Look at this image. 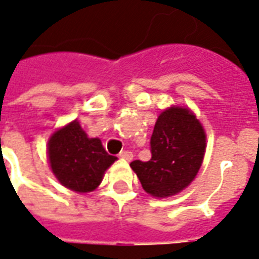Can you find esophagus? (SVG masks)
Wrapping results in <instances>:
<instances>
[{
  "label": "esophagus",
  "mask_w": 259,
  "mask_h": 259,
  "mask_svg": "<svg viewBox=\"0 0 259 259\" xmlns=\"http://www.w3.org/2000/svg\"><path fill=\"white\" fill-rule=\"evenodd\" d=\"M120 157L124 158V160H127V161H131L132 158H134V154H132V152H130V150H124V152L120 153Z\"/></svg>",
  "instance_id": "1"
}]
</instances>
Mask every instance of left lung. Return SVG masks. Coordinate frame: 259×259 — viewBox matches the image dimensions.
Wrapping results in <instances>:
<instances>
[{"label": "left lung", "instance_id": "8db88e82", "mask_svg": "<svg viewBox=\"0 0 259 259\" xmlns=\"http://www.w3.org/2000/svg\"><path fill=\"white\" fill-rule=\"evenodd\" d=\"M152 158L135 160L131 168L153 197H169L189 186L199 172L205 153L201 122L186 107L172 106L158 116L152 138Z\"/></svg>", "mask_w": 259, "mask_h": 259}]
</instances>
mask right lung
<instances>
[{"instance_id":"obj_1","label":"right lung","mask_w":259,"mask_h":259,"mask_svg":"<svg viewBox=\"0 0 259 259\" xmlns=\"http://www.w3.org/2000/svg\"><path fill=\"white\" fill-rule=\"evenodd\" d=\"M52 172L60 184L78 193L95 190L117 157L103 149L99 138H88L77 120L52 134L48 141Z\"/></svg>"}]
</instances>
